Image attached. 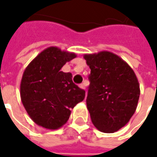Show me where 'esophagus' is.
<instances>
[{"mask_svg": "<svg viewBox=\"0 0 157 157\" xmlns=\"http://www.w3.org/2000/svg\"><path fill=\"white\" fill-rule=\"evenodd\" d=\"M80 88L83 89V90H86V86H85V83H82V84H80Z\"/></svg>", "mask_w": 157, "mask_h": 157, "instance_id": "1", "label": "esophagus"}]
</instances>
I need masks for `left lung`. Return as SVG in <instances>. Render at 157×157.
Returning <instances> with one entry per match:
<instances>
[{
  "label": "left lung",
  "instance_id": "obj_1",
  "mask_svg": "<svg viewBox=\"0 0 157 157\" xmlns=\"http://www.w3.org/2000/svg\"><path fill=\"white\" fill-rule=\"evenodd\" d=\"M91 69L86 107L92 124L103 133H114L128 124L135 113L140 84L135 72L115 54H86Z\"/></svg>",
  "mask_w": 157,
  "mask_h": 157
}]
</instances>
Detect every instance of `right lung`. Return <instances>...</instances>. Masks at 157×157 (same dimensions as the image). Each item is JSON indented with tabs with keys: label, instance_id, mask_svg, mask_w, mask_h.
Instances as JSON below:
<instances>
[{
	"label": "right lung",
	"instance_id": "add662e5",
	"mask_svg": "<svg viewBox=\"0 0 157 157\" xmlns=\"http://www.w3.org/2000/svg\"><path fill=\"white\" fill-rule=\"evenodd\" d=\"M75 53L48 47L39 54L22 74L20 95L33 121L43 128L57 129L67 122L71 109L85 98V91L72 82L70 72L60 71Z\"/></svg>",
	"mask_w": 157,
	"mask_h": 157
}]
</instances>
